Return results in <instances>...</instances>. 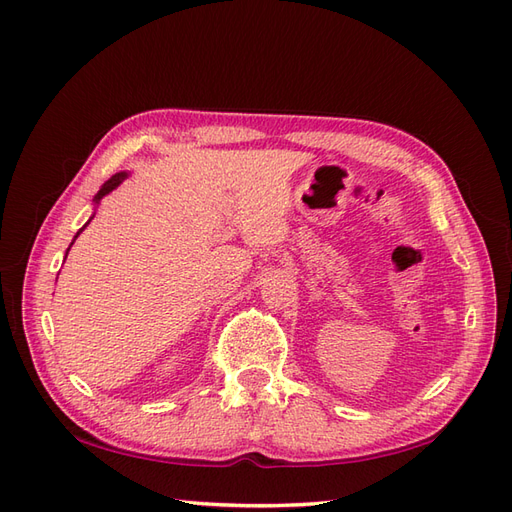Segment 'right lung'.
<instances>
[{
  "label": "right lung",
  "mask_w": 512,
  "mask_h": 512,
  "mask_svg": "<svg viewBox=\"0 0 512 512\" xmlns=\"http://www.w3.org/2000/svg\"><path fill=\"white\" fill-rule=\"evenodd\" d=\"M126 177H128L126 173H117L115 177H111V179H108V181H106V183L102 185V188H100V192L96 194V200H100V198H102L104 194H108V192H111V190H115V188H117V185H119V183H121L123 179H126ZM83 228H85V226H83ZM83 228H81L79 232H76V237H79V235H81V232H83ZM76 237H74V239H76Z\"/></svg>",
  "instance_id": "right-lung-1"
}]
</instances>
